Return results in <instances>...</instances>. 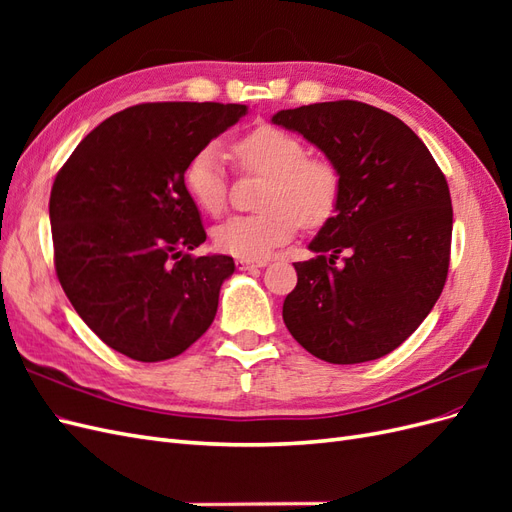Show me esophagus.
I'll use <instances>...</instances> for the list:
<instances>
[{
	"label": "esophagus",
	"instance_id": "34e87169",
	"mask_svg": "<svg viewBox=\"0 0 512 512\" xmlns=\"http://www.w3.org/2000/svg\"><path fill=\"white\" fill-rule=\"evenodd\" d=\"M237 267L239 269H262L267 267V260H237Z\"/></svg>",
	"mask_w": 512,
	"mask_h": 512
}]
</instances>
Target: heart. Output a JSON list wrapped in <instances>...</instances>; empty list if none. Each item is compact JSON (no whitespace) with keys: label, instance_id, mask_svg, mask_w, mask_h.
Segmentation results:
<instances>
[{"label":"heart","instance_id":"obj_1","mask_svg":"<svg viewBox=\"0 0 512 512\" xmlns=\"http://www.w3.org/2000/svg\"><path fill=\"white\" fill-rule=\"evenodd\" d=\"M232 158L245 173L265 175L269 181L260 196L265 211L232 215L213 228L220 252L241 260H265L288 243L299 224H327L342 198L339 168L309 156L299 136L275 126H260L230 147ZM183 185L194 203L209 215H220L228 196V170L220 147L207 145L185 164Z\"/></svg>","mask_w":512,"mask_h":512}]
</instances>
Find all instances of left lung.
<instances>
[{"label":"left lung","mask_w":512,"mask_h":512,"mask_svg":"<svg viewBox=\"0 0 512 512\" xmlns=\"http://www.w3.org/2000/svg\"><path fill=\"white\" fill-rule=\"evenodd\" d=\"M342 175V198L309 250L294 262L284 301L290 335L318 359H380L436 305L451 260L453 207L446 177L404 121L354 100L275 113Z\"/></svg>","instance_id":"left-lung-1"}]
</instances>
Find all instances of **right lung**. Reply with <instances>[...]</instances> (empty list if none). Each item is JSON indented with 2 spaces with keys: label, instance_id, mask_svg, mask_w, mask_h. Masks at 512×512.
<instances>
[{
  "label": "right lung",
  "instance_id": "right-lung-1",
  "mask_svg": "<svg viewBox=\"0 0 512 512\" xmlns=\"http://www.w3.org/2000/svg\"><path fill=\"white\" fill-rule=\"evenodd\" d=\"M245 115V104H136L91 130L55 177L57 280L87 327L134 361L173 359L218 312L235 260L188 254L207 232L183 170Z\"/></svg>",
  "mask_w": 512,
  "mask_h": 512
}]
</instances>
